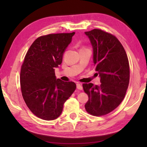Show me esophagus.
<instances>
[{"label":"esophagus","mask_w":147,"mask_h":147,"mask_svg":"<svg viewBox=\"0 0 147 147\" xmlns=\"http://www.w3.org/2000/svg\"><path fill=\"white\" fill-rule=\"evenodd\" d=\"M76 88H77V89H79V90H82V89H83L82 86L81 84H76Z\"/></svg>","instance_id":"34e87169"}]
</instances>
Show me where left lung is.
Segmentation results:
<instances>
[{"mask_svg":"<svg viewBox=\"0 0 147 147\" xmlns=\"http://www.w3.org/2000/svg\"><path fill=\"white\" fill-rule=\"evenodd\" d=\"M93 49L95 70L100 77V86L83 84L89 100L87 112L94 116L110 113L121 103L130 81L127 54L121 42L113 34L100 29L86 32Z\"/></svg>","mask_w":147,"mask_h":147,"instance_id":"left-lung-1","label":"left lung"}]
</instances>
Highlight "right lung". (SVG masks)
Returning <instances> with one entry per match:
<instances>
[{"mask_svg":"<svg viewBox=\"0 0 147 147\" xmlns=\"http://www.w3.org/2000/svg\"><path fill=\"white\" fill-rule=\"evenodd\" d=\"M75 32L51 34L37 38L24 57L20 84L24 102L41 119L54 120L61 115L63 104L76 88L73 82L56 79L54 68L62 62L67 47Z\"/></svg>","mask_w":147,"mask_h":147,"instance_id":"obj_1","label":"right lung"}]
</instances>
